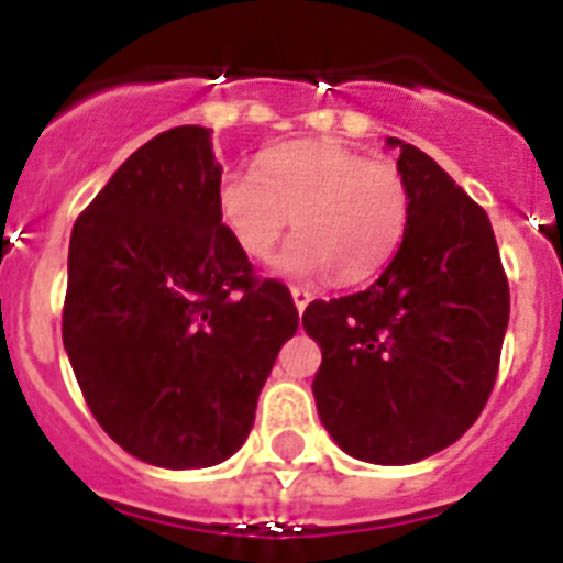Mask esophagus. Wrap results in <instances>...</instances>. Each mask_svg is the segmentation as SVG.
Wrapping results in <instances>:
<instances>
[{
    "instance_id": "obj_1",
    "label": "esophagus",
    "mask_w": 563,
    "mask_h": 563,
    "mask_svg": "<svg viewBox=\"0 0 563 563\" xmlns=\"http://www.w3.org/2000/svg\"><path fill=\"white\" fill-rule=\"evenodd\" d=\"M290 296H294V305H296V311H299V313H302L305 311V305H308V302H311V290H308V287H299V285H296V287H290Z\"/></svg>"
}]
</instances>
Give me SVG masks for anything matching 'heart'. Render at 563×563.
<instances>
[{
	"label": "heart",
	"mask_w": 563,
	"mask_h": 563,
	"mask_svg": "<svg viewBox=\"0 0 563 563\" xmlns=\"http://www.w3.org/2000/svg\"><path fill=\"white\" fill-rule=\"evenodd\" d=\"M217 208L246 258H269L294 217L299 234L278 258L282 273L331 269L338 282H364L399 250L411 190L394 161L334 141H294L264 152L258 169H229Z\"/></svg>",
	"instance_id": "heart-1"
}]
</instances>
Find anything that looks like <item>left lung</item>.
Wrapping results in <instances>:
<instances>
[{
    "instance_id": "left-lung-1",
    "label": "left lung",
    "mask_w": 563,
    "mask_h": 563,
    "mask_svg": "<svg viewBox=\"0 0 563 563\" xmlns=\"http://www.w3.org/2000/svg\"><path fill=\"white\" fill-rule=\"evenodd\" d=\"M396 167L411 190L408 229L376 285L313 299V399L352 459L413 464L478 420L494 390L511 294L485 208L411 143Z\"/></svg>"
}]
</instances>
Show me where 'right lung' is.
<instances>
[{
  "mask_svg": "<svg viewBox=\"0 0 563 563\" xmlns=\"http://www.w3.org/2000/svg\"><path fill=\"white\" fill-rule=\"evenodd\" d=\"M208 129L143 143L69 238L60 334L96 422L155 467H211L250 438L276 355L299 325L217 208Z\"/></svg>",
  "mask_w": 563,
  "mask_h": 563,
  "instance_id": "1",
  "label": "right lung"
}]
</instances>
